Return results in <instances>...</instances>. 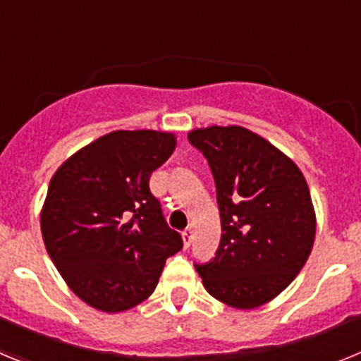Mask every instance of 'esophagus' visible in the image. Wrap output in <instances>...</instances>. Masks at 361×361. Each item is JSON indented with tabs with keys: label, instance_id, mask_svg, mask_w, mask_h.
I'll list each match as a JSON object with an SVG mask.
<instances>
[{
	"label": "esophagus",
	"instance_id": "1",
	"mask_svg": "<svg viewBox=\"0 0 361 361\" xmlns=\"http://www.w3.org/2000/svg\"><path fill=\"white\" fill-rule=\"evenodd\" d=\"M193 237H195V231H193V229H191V228L184 229V233H183L184 247H190V245H191V242H193Z\"/></svg>",
	"mask_w": 361,
	"mask_h": 361
}]
</instances>
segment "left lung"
Here are the masks:
<instances>
[{
	"instance_id": "1",
	"label": "left lung",
	"mask_w": 361,
	"mask_h": 361,
	"mask_svg": "<svg viewBox=\"0 0 361 361\" xmlns=\"http://www.w3.org/2000/svg\"><path fill=\"white\" fill-rule=\"evenodd\" d=\"M208 159L220 212L219 250L195 266L213 298L255 309L279 296L307 262L317 233L311 193L298 166L242 126L188 133Z\"/></svg>"
}]
</instances>
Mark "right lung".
<instances>
[{
	"instance_id": "obj_1",
	"label": "right lung",
	"mask_w": 361,
	"mask_h": 361,
	"mask_svg": "<svg viewBox=\"0 0 361 361\" xmlns=\"http://www.w3.org/2000/svg\"><path fill=\"white\" fill-rule=\"evenodd\" d=\"M177 146L173 133L117 130L66 159L41 209L44 247L68 288L103 312L145 302L166 258L183 250L149 177Z\"/></svg>"
}]
</instances>
